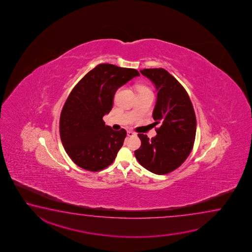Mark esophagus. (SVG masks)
Segmentation results:
<instances>
[{
  "mask_svg": "<svg viewBox=\"0 0 252 252\" xmlns=\"http://www.w3.org/2000/svg\"><path fill=\"white\" fill-rule=\"evenodd\" d=\"M135 135H136V133L133 132V131H130V130L127 131V136H128V137H133V136H135Z\"/></svg>",
  "mask_w": 252,
  "mask_h": 252,
  "instance_id": "esophagus-1",
  "label": "esophagus"
}]
</instances>
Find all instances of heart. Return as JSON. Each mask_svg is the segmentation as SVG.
<instances>
[{"label": "heart", "mask_w": 252, "mask_h": 252, "mask_svg": "<svg viewBox=\"0 0 252 252\" xmlns=\"http://www.w3.org/2000/svg\"><path fill=\"white\" fill-rule=\"evenodd\" d=\"M137 94H139V93H148V92H151L149 88L146 86H144V85H138V86H137Z\"/></svg>", "instance_id": "obj_1"}]
</instances>
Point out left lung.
<instances>
[{
  "instance_id": "obj_1",
  "label": "left lung",
  "mask_w": 252,
  "mask_h": 252,
  "mask_svg": "<svg viewBox=\"0 0 252 252\" xmlns=\"http://www.w3.org/2000/svg\"><path fill=\"white\" fill-rule=\"evenodd\" d=\"M158 91L153 117L156 137L138 134L141 146L135 156L141 166L156 175L178 168L191 153L196 137V115L184 86L164 68L140 70Z\"/></svg>"
}]
</instances>
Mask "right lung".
Returning <instances> with one entry per match:
<instances>
[{"label": "right lung", "mask_w": 252, "mask_h": 252, "mask_svg": "<svg viewBox=\"0 0 252 252\" xmlns=\"http://www.w3.org/2000/svg\"><path fill=\"white\" fill-rule=\"evenodd\" d=\"M140 74L135 68L98 64L73 88L60 116V137L73 162L97 172L111 165L127 132L106 126L103 116L111 111L115 92Z\"/></svg>", "instance_id": "obj_1"}]
</instances>
